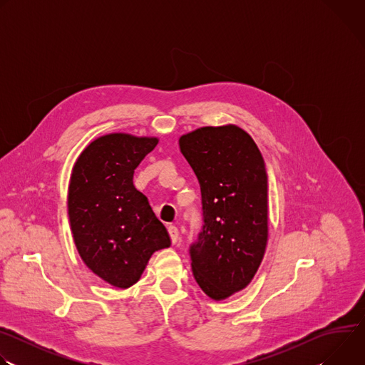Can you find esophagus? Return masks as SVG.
Returning <instances> with one entry per match:
<instances>
[{"mask_svg": "<svg viewBox=\"0 0 365 365\" xmlns=\"http://www.w3.org/2000/svg\"><path fill=\"white\" fill-rule=\"evenodd\" d=\"M168 231H169V235H170L172 242H173V244H176V242H178V240H179V230H178L175 225H170V227L168 228Z\"/></svg>", "mask_w": 365, "mask_h": 365, "instance_id": "34e87169", "label": "esophagus"}]
</instances>
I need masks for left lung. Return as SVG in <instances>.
I'll list each match as a JSON object with an SVG mask.
<instances>
[{"label": "left lung", "mask_w": 365, "mask_h": 365, "mask_svg": "<svg viewBox=\"0 0 365 365\" xmlns=\"http://www.w3.org/2000/svg\"><path fill=\"white\" fill-rule=\"evenodd\" d=\"M202 196V230L189 247L199 287L215 300L257 273L269 235L267 172L254 140L235 125L202 127L179 138Z\"/></svg>", "instance_id": "obj_1"}]
</instances>
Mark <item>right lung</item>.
Wrapping results in <instances>:
<instances>
[{
    "instance_id": "obj_1",
    "label": "right lung",
    "mask_w": 365,
    "mask_h": 365,
    "mask_svg": "<svg viewBox=\"0 0 365 365\" xmlns=\"http://www.w3.org/2000/svg\"><path fill=\"white\" fill-rule=\"evenodd\" d=\"M158 138L108 134L78 158L69 185L68 214L83 263L107 283L138 282L151 254L170 245L165 225L133 185L135 168Z\"/></svg>"
}]
</instances>
